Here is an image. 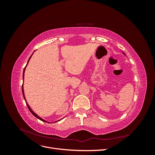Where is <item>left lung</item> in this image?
Instances as JSON below:
<instances>
[{
	"label": "left lung",
	"instance_id": "8db88e82",
	"mask_svg": "<svg viewBox=\"0 0 155 155\" xmlns=\"http://www.w3.org/2000/svg\"><path fill=\"white\" fill-rule=\"evenodd\" d=\"M123 54H124V55H125V54H124V52H123Z\"/></svg>",
	"mask_w": 155,
	"mask_h": 155
}]
</instances>
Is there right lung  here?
I'll return each mask as SVG.
<instances>
[{"mask_svg": "<svg viewBox=\"0 0 155 155\" xmlns=\"http://www.w3.org/2000/svg\"><path fill=\"white\" fill-rule=\"evenodd\" d=\"M32 55H33V54H32ZM31 55L30 56V58H29V59H28V63H27V64H26V67H25V68H24V70H23V75H22V77H23V80H24V76H25V69H26V66H27V64H28V62H29V60L30 59V58H31ZM22 95H23V97H24V99L25 100V101H26V105H27V107H28V109H29V110L31 112V114L34 115L35 117H36L37 118H38L39 120H41V121H45V122H47V121H45V120H43V119H42L41 117H39L38 115H37L35 112L33 111L32 110H31V109L30 108V107L29 106V105L28 104V103H27V101H26V98H25V93H24V88H23V84H22ZM59 120H58L57 121H59ZM57 121H55V122H57Z\"/></svg>", "mask_w": 155, "mask_h": 155, "instance_id": "1", "label": "right lung"}]
</instances>
